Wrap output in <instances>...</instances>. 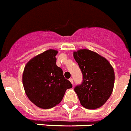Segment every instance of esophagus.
Segmentation results:
<instances>
[{
	"instance_id": "34e87169",
	"label": "esophagus",
	"mask_w": 131,
	"mask_h": 131,
	"mask_svg": "<svg viewBox=\"0 0 131 131\" xmlns=\"http://www.w3.org/2000/svg\"><path fill=\"white\" fill-rule=\"evenodd\" d=\"M69 80V81L71 83V84H73V80L72 78H70Z\"/></svg>"
}]
</instances>
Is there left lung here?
Wrapping results in <instances>:
<instances>
[{
  "label": "left lung",
  "mask_w": 131,
  "mask_h": 131,
  "mask_svg": "<svg viewBox=\"0 0 131 131\" xmlns=\"http://www.w3.org/2000/svg\"><path fill=\"white\" fill-rule=\"evenodd\" d=\"M73 57L83 73V83L74 89L81 104L89 110L101 107L113 91V67L105 58L88 49L74 52Z\"/></svg>",
  "instance_id": "8db88e82"
}]
</instances>
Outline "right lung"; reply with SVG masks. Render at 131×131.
<instances>
[{"label": "right lung", "instance_id": "1", "mask_svg": "<svg viewBox=\"0 0 131 131\" xmlns=\"http://www.w3.org/2000/svg\"><path fill=\"white\" fill-rule=\"evenodd\" d=\"M58 51L50 49L29 61L22 76L23 85L28 98L40 108L50 109L61 102L72 84L63 77L56 66Z\"/></svg>", "mask_w": 131, "mask_h": 131}]
</instances>
